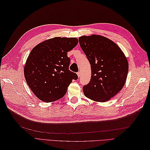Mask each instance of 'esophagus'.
<instances>
[{
    "mask_svg": "<svg viewBox=\"0 0 150 150\" xmlns=\"http://www.w3.org/2000/svg\"><path fill=\"white\" fill-rule=\"evenodd\" d=\"M77 74H78V77L79 78V76H80V75H81V72L79 71V72H77Z\"/></svg>",
    "mask_w": 150,
    "mask_h": 150,
    "instance_id": "obj_1",
    "label": "esophagus"
}]
</instances>
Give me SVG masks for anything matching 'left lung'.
Wrapping results in <instances>:
<instances>
[{
	"mask_svg": "<svg viewBox=\"0 0 150 150\" xmlns=\"http://www.w3.org/2000/svg\"><path fill=\"white\" fill-rule=\"evenodd\" d=\"M79 42L91 68L89 83L83 86L85 96L95 101H107L125 84L127 59L116 44L103 36H81Z\"/></svg>",
	"mask_w": 150,
	"mask_h": 150,
	"instance_id": "1",
	"label": "left lung"
}]
</instances>
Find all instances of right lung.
I'll return each mask as SVG.
<instances>
[{
  "label": "right lung",
  "mask_w": 150,
  "mask_h": 150,
  "mask_svg": "<svg viewBox=\"0 0 150 150\" xmlns=\"http://www.w3.org/2000/svg\"><path fill=\"white\" fill-rule=\"evenodd\" d=\"M78 43L76 38H55L34 47L24 67V76L29 88L40 100L49 103L62 98L72 79L78 76L69 69L67 57Z\"/></svg>",
  "instance_id": "add662e5"
}]
</instances>
